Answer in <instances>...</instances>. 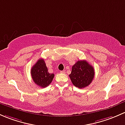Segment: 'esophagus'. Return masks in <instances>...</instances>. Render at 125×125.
<instances>
[{"mask_svg":"<svg viewBox=\"0 0 125 125\" xmlns=\"http://www.w3.org/2000/svg\"><path fill=\"white\" fill-rule=\"evenodd\" d=\"M60 73H65V70H62V71L60 72Z\"/></svg>","mask_w":125,"mask_h":125,"instance_id":"34e87169","label":"esophagus"}]
</instances>
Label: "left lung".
<instances>
[{
  "instance_id": "obj_1",
  "label": "left lung",
  "mask_w": 125,
  "mask_h": 125,
  "mask_svg": "<svg viewBox=\"0 0 125 125\" xmlns=\"http://www.w3.org/2000/svg\"><path fill=\"white\" fill-rule=\"evenodd\" d=\"M69 77L75 87L85 88L92 82L94 77V69L85 60L78 61L72 67Z\"/></svg>"
}]
</instances>
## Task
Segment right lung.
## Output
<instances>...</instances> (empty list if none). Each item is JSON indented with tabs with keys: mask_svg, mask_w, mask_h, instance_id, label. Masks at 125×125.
Segmentation results:
<instances>
[{
	"mask_svg": "<svg viewBox=\"0 0 125 125\" xmlns=\"http://www.w3.org/2000/svg\"><path fill=\"white\" fill-rule=\"evenodd\" d=\"M32 78L39 87L44 88L51 83L54 78L53 73H49L43 59H39L33 65L31 70Z\"/></svg>",
	"mask_w": 125,
	"mask_h": 125,
	"instance_id": "right-lung-1",
	"label": "right lung"
}]
</instances>
